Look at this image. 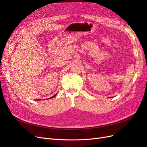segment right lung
<instances>
[{"mask_svg":"<svg viewBox=\"0 0 147 147\" xmlns=\"http://www.w3.org/2000/svg\"><path fill=\"white\" fill-rule=\"evenodd\" d=\"M56 94H57V93H56V94H55L54 96H52V97H50V98H49V99H51V98H53V97H55L56 96ZM40 100V99H37L36 100Z\"/></svg>","mask_w":147,"mask_h":147,"instance_id":"right-lung-1","label":"right lung"}]
</instances>
